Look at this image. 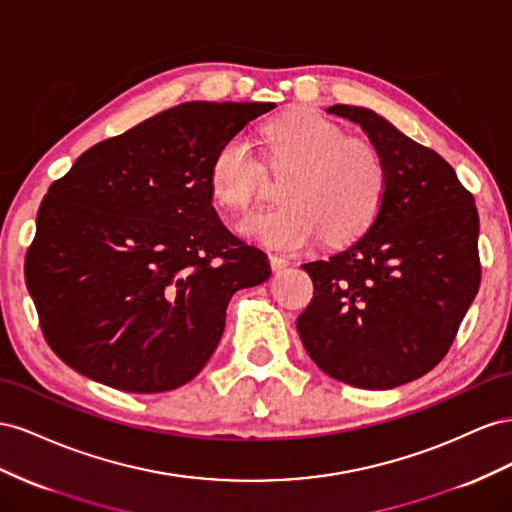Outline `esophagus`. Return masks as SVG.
Listing matches in <instances>:
<instances>
[{"instance_id": "34e87169", "label": "esophagus", "mask_w": 512, "mask_h": 512, "mask_svg": "<svg viewBox=\"0 0 512 512\" xmlns=\"http://www.w3.org/2000/svg\"><path fill=\"white\" fill-rule=\"evenodd\" d=\"M270 266L272 270H283L289 266V259L283 255H270Z\"/></svg>"}]
</instances>
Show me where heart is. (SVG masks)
Instances as JSON below:
<instances>
[{
  "mask_svg": "<svg viewBox=\"0 0 512 512\" xmlns=\"http://www.w3.org/2000/svg\"><path fill=\"white\" fill-rule=\"evenodd\" d=\"M274 160L294 163L281 206L248 212L242 236L279 251L309 246L321 233L330 242L356 238L377 216L386 195L384 158L369 141L313 111H291L264 128ZM261 163L242 135L227 139L210 163L212 199L223 210H242L261 186Z\"/></svg>",
  "mask_w": 512,
  "mask_h": 512,
  "instance_id": "obj_1",
  "label": "heart"
}]
</instances>
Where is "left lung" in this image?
<instances>
[{"label": "left lung", "instance_id": "1", "mask_svg": "<svg viewBox=\"0 0 512 512\" xmlns=\"http://www.w3.org/2000/svg\"><path fill=\"white\" fill-rule=\"evenodd\" d=\"M358 124L388 171L377 216L352 246L302 268L313 300L296 328L326 375L388 390L429 373L478 294V212L446 160L382 115L334 105Z\"/></svg>", "mask_w": 512, "mask_h": 512}]
</instances>
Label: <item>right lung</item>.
<instances>
[{
	"instance_id": "obj_1",
	"label": "right lung",
	"mask_w": 512,
	"mask_h": 512,
	"mask_svg": "<svg viewBox=\"0 0 512 512\" xmlns=\"http://www.w3.org/2000/svg\"><path fill=\"white\" fill-rule=\"evenodd\" d=\"M274 102H184L83 152L49 186L25 255L42 334L70 369L167 392L206 367L238 289L270 261L223 225L208 173Z\"/></svg>"
}]
</instances>
